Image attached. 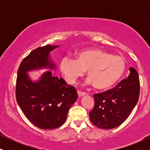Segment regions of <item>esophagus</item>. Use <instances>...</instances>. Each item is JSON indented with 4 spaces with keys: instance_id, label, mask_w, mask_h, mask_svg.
<instances>
[{
    "instance_id": "1",
    "label": "esophagus",
    "mask_w": 150,
    "mask_h": 150,
    "mask_svg": "<svg viewBox=\"0 0 150 150\" xmlns=\"http://www.w3.org/2000/svg\"><path fill=\"white\" fill-rule=\"evenodd\" d=\"M77 94H78L79 97H83V96L86 95V93L80 92V91H77Z\"/></svg>"
}]
</instances>
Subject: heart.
Here are the masks:
<instances>
[{
    "instance_id": "b5f03b06",
    "label": "heart",
    "mask_w": 150,
    "mask_h": 150,
    "mask_svg": "<svg viewBox=\"0 0 150 150\" xmlns=\"http://www.w3.org/2000/svg\"><path fill=\"white\" fill-rule=\"evenodd\" d=\"M60 69L65 80L73 84L87 70V85L105 90L114 86L124 74L126 62L123 57L99 49H86L76 54V59L65 56Z\"/></svg>"
}]
</instances>
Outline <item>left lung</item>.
<instances>
[{
  "mask_svg": "<svg viewBox=\"0 0 150 150\" xmlns=\"http://www.w3.org/2000/svg\"><path fill=\"white\" fill-rule=\"evenodd\" d=\"M128 78L112 89L94 94V106L89 112L91 122L101 129L118 127L128 118L140 95V80L136 70L130 68Z\"/></svg>",
  "mask_w": 150,
  "mask_h": 150,
  "instance_id": "1",
  "label": "left lung"
}]
</instances>
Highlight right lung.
<instances>
[{"instance_id": "obj_1", "label": "right lung", "mask_w": 150, "mask_h": 150, "mask_svg": "<svg viewBox=\"0 0 150 150\" xmlns=\"http://www.w3.org/2000/svg\"><path fill=\"white\" fill-rule=\"evenodd\" d=\"M60 46L46 45L33 50L20 63L16 82L17 102L26 117L44 130L58 128L65 123L77 99L76 89L63 77L52 75L56 65L50 53ZM50 69L32 80L28 72Z\"/></svg>"}]
</instances>
